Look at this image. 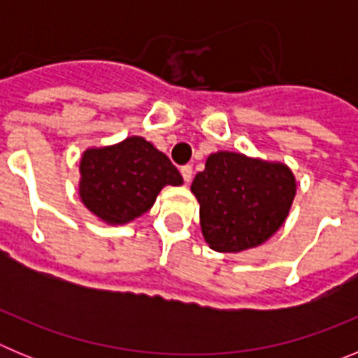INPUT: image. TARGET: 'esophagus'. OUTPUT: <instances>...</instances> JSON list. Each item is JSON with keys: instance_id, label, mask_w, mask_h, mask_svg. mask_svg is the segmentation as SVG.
Wrapping results in <instances>:
<instances>
[{"instance_id": "obj_1", "label": "esophagus", "mask_w": 358, "mask_h": 358, "mask_svg": "<svg viewBox=\"0 0 358 358\" xmlns=\"http://www.w3.org/2000/svg\"><path fill=\"white\" fill-rule=\"evenodd\" d=\"M181 176L185 179V182L192 181V177H194V169H192V164H185L181 166Z\"/></svg>"}]
</instances>
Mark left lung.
<instances>
[{
	"label": "left lung",
	"mask_w": 358,
	"mask_h": 358,
	"mask_svg": "<svg viewBox=\"0 0 358 358\" xmlns=\"http://www.w3.org/2000/svg\"><path fill=\"white\" fill-rule=\"evenodd\" d=\"M202 235L218 252H240L268 240L285 222L296 195L287 164L217 152L195 176Z\"/></svg>",
	"instance_id": "obj_1"
}]
</instances>
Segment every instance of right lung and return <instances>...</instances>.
<instances>
[{
  "label": "right lung",
  "mask_w": 358,
  "mask_h": 358,
  "mask_svg": "<svg viewBox=\"0 0 358 358\" xmlns=\"http://www.w3.org/2000/svg\"><path fill=\"white\" fill-rule=\"evenodd\" d=\"M166 185H182L181 173L140 136L113 147L87 148L82 156L80 199L107 224H127L143 215Z\"/></svg>",
  "instance_id": "obj_1"
}]
</instances>
